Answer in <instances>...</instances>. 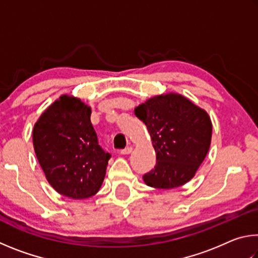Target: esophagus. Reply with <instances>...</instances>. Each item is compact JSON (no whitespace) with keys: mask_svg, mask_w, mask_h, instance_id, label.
Returning a JSON list of instances; mask_svg holds the SVG:
<instances>
[{"mask_svg":"<svg viewBox=\"0 0 258 258\" xmlns=\"http://www.w3.org/2000/svg\"><path fill=\"white\" fill-rule=\"evenodd\" d=\"M132 147H127V148H125V149H123V150H120V154L121 155H130L131 152H132Z\"/></svg>","mask_w":258,"mask_h":258,"instance_id":"obj_1","label":"esophagus"}]
</instances>
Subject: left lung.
<instances>
[{"instance_id":"8db88e82","label":"left lung","mask_w":258,"mask_h":258,"mask_svg":"<svg viewBox=\"0 0 258 258\" xmlns=\"http://www.w3.org/2000/svg\"><path fill=\"white\" fill-rule=\"evenodd\" d=\"M134 113L146 124L156 151L155 168L143 175L146 184L174 189L189 182L211 146L208 113L177 93L150 98Z\"/></svg>"}]
</instances>
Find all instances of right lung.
Listing matches in <instances>:
<instances>
[{
	"instance_id": "obj_1",
	"label": "right lung",
	"mask_w": 258,
	"mask_h": 258,
	"mask_svg": "<svg viewBox=\"0 0 258 258\" xmlns=\"http://www.w3.org/2000/svg\"><path fill=\"white\" fill-rule=\"evenodd\" d=\"M34 150L47 182L60 195L90 198L103 182L110 154L99 146L91 108L64 94L34 125Z\"/></svg>"
}]
</instances>
